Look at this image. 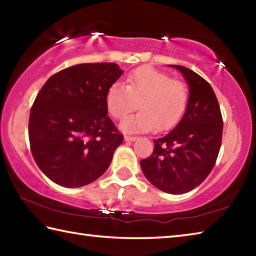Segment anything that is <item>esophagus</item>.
Segmentation results:
<instances>
[{"label": "esophagus", "instance_id": "esophagus-1", "mask_svg": "<svg viewBox=\"0 0 256 256\" xmlns=\"http://www.w3.org/2000/svg\"><path fill=\"white\" fill-rule=\"evenodd\" d=\"M124 142H134L137 137H132V136H124Z\"/></svg>", "mask_w": 256, "mask_h": 256}]
</instances>
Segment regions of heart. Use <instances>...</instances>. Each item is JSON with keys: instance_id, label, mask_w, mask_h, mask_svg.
<instances>
[{"instance_id": "heart-1", "label": "heart", "mask_w": 256, "mask_h": 256, "mask_svg": "<svg viewBox=\"0 0 256 256\" xmlns=\"http://www.w3.org/2000/svg\"><path fill=\"white\" fill-rule=\"evenodd\" d=\"M108 112L122 120L138 107V114L126 119L122 129L128 132H146L157 128H174L186 112L189 94L184 82L171 80L164 72L142 66L127 76V86L114 82L106 92Z\"/></svg>"}]
</instances>
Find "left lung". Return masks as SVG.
Returning <instances> with one entry per match:
<instances>
[{"mask_svg":"<svg viewBox=\"0 0 256 256\" xmlns=\"http://www.w3.org/2000/svg\"><path fill=\"white\" fill-rule=\"evenodd\" d=\"M178 70L189 86L186 112L171 132L154 139L150 157L140 161L146 178L157 189L182 194L196 189L210 174L220 151L222 114L211 85L189 68Z\"/></svg>","mask_w":256,"mask_h":256,"instance_id":"8db88e82","label":"left lung"}]
</instances>
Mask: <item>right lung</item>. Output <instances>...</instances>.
Wrapping results in <instances>:
<instances>
[{
    "instance_id": "right-lung-1",
    "label": "right lung",
    "mask_w": 256,
    "mask_h": 256,
    "mask_svg": "<svg viewBox=\"0 0 256 256\" xmlns=\"http://www.w3.org/2000/svg\"><path fill=\"white\" fill-rule=\"evenodd\" d=\"M124 74L114 62L80 64L48 78L30 109L28 138L36 164L55 184L80 188L105 172L124 137L106 92Z\"/></svg>"
}]
</instances>
